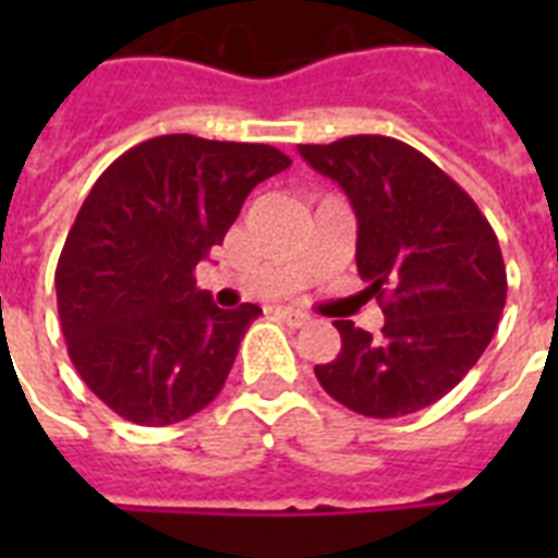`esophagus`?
Returning <instances> with one entry per match:
<instances>
[{
  "label": "esophagus",
  "mask_w": 558,
  "mask_h": 558,
  "mask_svg": "<svg viewBox=\"0 0 558 558\" xmlns=\"http://www.w3.org/2000/svg\"><path fill=\"white\" fill-rule=\"evenodd\" d=\"M278 315L289 324V327H304V324H310V315L301 313V310H292V306H280Z\"/></svg>",
  "instance_id": "esophagus-1"
}]
</instances>
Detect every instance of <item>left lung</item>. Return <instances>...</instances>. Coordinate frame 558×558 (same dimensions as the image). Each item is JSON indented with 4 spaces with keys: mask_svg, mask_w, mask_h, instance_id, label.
Masks as SVG:
<instances>
[{
    "mask_svg": "<svg viewBox=\"0 0 558 558\" xmlns=\"http://www.w3.org/2000/svg\"><path fill=\"white\" fill-rule=\"evenodd\" d=\"M356 210V266L385 313L379 339L336 322L341 353L322 388L365 416L414 414L466 376L507 304L501 245L472 196L428 156L388 135L298 144Z\"/></svg>",
    "mask_w": 558,
    "mask_h": 558,
    "instance_id": "left-lung-1",
    "label": "left lung"
}]
</instances>
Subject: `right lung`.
Masks as SVG:
<instances>
[{"label": "right lung", "instance_id": "obj_1", "mask_svg": "<svg viewBox=\"0 0 558 558\" xmlns=\"http://www.w3.org/2000/svg\"><path fill=\"white\" fill-rule=\"evenodd\" d=\"M289 165L269 144L179 133L135 144L92 185L57 260V313L72 365L118 416L173 425L222 390L263 310H219L193 269Z\"/></svg>", "mask_w": 558, "mask_h": 558}]
</instances>
